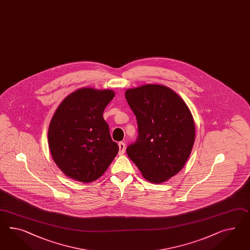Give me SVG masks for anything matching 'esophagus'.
Wrapping results in <instances>:
<instances>
[{
	"label": "esophagus",
	"instance_id": "1",
	"mask_svg": "<svg viewBox=\"0 0 250 250\" xmlns=\"http://www.w3.org/2000/svg\"><path fill=\"white\" fill-rule=\"evenodd\" d=\"M118 146H119V155H124L125 150V144L124 142H120L118 144Z\"/></svg>",
	"mask_w": 250,
	"mask_h": 250
}]
</instances>
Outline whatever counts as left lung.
<instances>
[{"mask_svg": "<svg viewBox=\"0 0 250 250\" xmlns=\"http://www.w3.org/2000/svg\"><path fill=\"white\" fill-rule=\"evenodd\" d=\"M138 136L126 148L129 158L149 182L159 184L184 167L195 142V122L188 106L172 89L145 84L125 91Z\"/></svg>", "mask_w": 250, "mask_h": 250, "instance_id": "left-lung-1", "label": "left lung"}]
</instances>
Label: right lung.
<instances>
[{"label": "right lung", "mask_w": 250, "mask_h": 250, "mask_svg": "<svg viewBox=\"0 0 250 250\" xmlns=\"http://www.w3.org/2000/svg\"><path fill=\"white\" fill-rule=\"evenodd\" d=\"M115 95L107 89L80 88L56 109L48 129V144L54 162L65 176L93 182L117 155L118 145L112 140L103 117Z\"/></svg>", "instance_id": "1"}]
</instances>
